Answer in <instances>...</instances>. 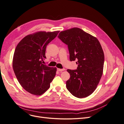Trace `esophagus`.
<instances>
[{
    "label": "esophagus",
    "mask_w": 124,
    "mask_h": 124,
    "mask_svg": "<svg viewBox=\"0 0 124 124\" xmlns=\"http://www.w3.org/2000/svg\"><path fill=\"white\" fill-rule=\"evenodd\" d=\"M65 70V69H57V71H58L59 72H62V71H63Z\"/></svg>",
    "instance_id": "1"
}]
</instances>
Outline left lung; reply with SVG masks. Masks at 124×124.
Returning <instances> with one entry per match:
<instances>
[{
	"label": "left lung",
	"mask_w": 124,
	"mask_h": 124,
	"mask_svg": "<svg viewBox=\"0 0 124 124\" xmlns=\"http://www.w3.org/2000/svg\"><path fill=\"white\" fill-rule=\"evenodd\" d=\"M58 37L68 45L70 61L78 59L77 70H67L70 78L66 82L67 88L78 98L90 96L96 89L103 72L104 54L99 41L77 27L62 31Z\"/></svg>",
	"instance_id": "8db88e82"
}]
</instances>
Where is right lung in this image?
I'll list each match as a JSON object with an SVG mask.
<instances>
[{"label": "right lung", "instance_id": "add662e5", "mask_svg": "<svg viewBox=\"0 0 124 124\" xmlns=\"http://www.w3.org/2000/svg\"><path fill=\"white\" fill-rule=\"evenodd\" d=\"M59 31L34 32L23 38L17 45L13 58V68L19 83L25 90L40 96L50 87L56 68L43 64L48 44Z\"/></svg>", "mask_w": 124, "mask_h": 124}]
</instances>
